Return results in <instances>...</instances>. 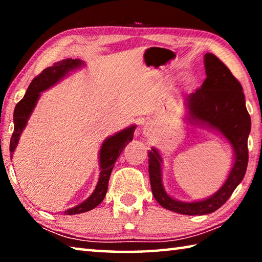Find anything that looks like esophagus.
Listing matches in <instances>:
<instances>
[{
    "instance_id": "esophagus-1",
    "label": "esophagus",
    "mask_w": 262,
    "mask_h": 262,
    "mask_svg": "<svg viewBox=\"0 0 262 262\" xmlns=\"http://www.w3.org/2000/svg\"><path fill=\"white\" fill-rule=\"evenodd\" d=\"M144 130H148V128H144Z\"/></svg>"
}]
</instances>
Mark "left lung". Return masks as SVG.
<instances>
[{
  "label": "left lung",
  "mask_w": 262,
  "mask_h": 262,
  "mask_svg": "<svg viewBox=\"0 0 262 262\" xmlns=\"http://www.w3.org/2000/svg\"><path fill=\"white\" fill-rule=\"evenodd\" d=\"M207 78L200 89L186 97L187 120L193 125L211 128L223 135L233 148L234 163L223 186L210 198L181 202L168 195L162 183V157L156 149L148 151L149 176L156 201L167 210L183 215H206L219 209L242 183L248 163L247 139L251 117L245 105L243 86L229 68L211 53L205 55Z\"/></svg>",
  "instance_id": "left-lung-1"
}]
</instances>
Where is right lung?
Returning a JSON list of instances; mask_svg holds the SVG:
<instances>
[{"mask_svg":"<svg viewBox=\"0 0 262 262\" xmlns=\"http://www.w3.org/2000/svg\"><path fill=\"white\" fill-rule=\"evenodd\" d=\"M83 64L84 62L82 60L66 59L56 62V63L52 66V67H48L45 70H42L40 75H38L37 77L33 78V81L31 82L28 90H26V94L23 97V99H21L15 107V127L10 140V157H12V154H14L17 144H18L21 132H23V129L26 127V123H28L30 115L33 112L35 105L38 103L39 97H40V92L50 89L51 86L59 82L60 79L63 78L66 75L69 74V72H73L74 69L82 67ZM135 128L136 126L133 125L126 128V129L117 133V134L113 136L107 137V139L103 142L99 151L100 174L98 184H97L94 193H92L85 201L79 203L78 206L66 210L64 215H76L81 214V212L89 211L94 209V208H96L104 200L106 192H107L110 176L114 167V163L117 162V159L120 156L123 148L133 140Z\"/></svg>","mask_w":262,"mask_h":262,"instance_id":"1","label":"right lung"}]
</instances>
